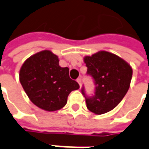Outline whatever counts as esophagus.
Listing matches in <instances>:
<instances>
[{
    "label": "esophagus",
    "instance_id": "34e87169",
    "mask_svg": "<svg viewBox=\"0 0 149 149\" xmlns=\"http://www.w3.org/2000/svg\"><path fill=\"white\" fill-rule=\"evenodd\" d=\"M77 81L78 82V84H79L80 86H81V78H77Z\"/></svg>",
    "mask_w": 149,
    "mask_h": 149
}]
</instances>
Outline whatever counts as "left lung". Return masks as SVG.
Listing matches in <instances>:
<instances>
[{
	"instance_id": "left-lung-1",
	"label": "left lung",
	"mask_w": 149,
	"mask_h": 149,
	"mask_svg": "<svg viewBox=\"0 0 149 149\" xmlns=\"http://www.w3.org/2000/svg\"><path fill=\"white\" fill-rule=\"evenodd\" d=\"M84 63L96 85L95 95L86 97V107L95 115H102L116 108L130 86L133 69L125 60L116 54L99 51L85 56ZM82 94L85 95L84 91Z\"/></svg>"
}]
</instances>
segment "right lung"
<instances>
[{
  "label": "right lung",
  "instance_id": "1",
  "mask_svg": "<svg viewBox=\"0 0 149 149\" xmlns=\"http://www.w3.org/2000/svg\"><path fill=\"white\" fill-rule=\"evenodd\" d=\"M19 76L29 99L46 111L64 107L70 92L80 87L69 77V68L60 67L58 57L50 50L40 51L28 58Z\"/></svg>",
  "mask_w": 149,
  "mask_h": 149
}]
</instances>
